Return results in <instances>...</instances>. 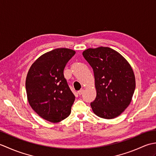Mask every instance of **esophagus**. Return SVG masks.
<instances>
[{"instance_id":"esophagus-1","label":"esophagus","mask_w":156,"mask_h":156,"mask_svg":"<svg viewBox=\"0 0 156 156\" xmlns=\"http://www.w3.org/2000/svg\"><path fill=\"white\" fill-rule=\"evenodd\" d=\"M84 91V89H81V90L78 91V94L79 95H81V94H82V93H83Z\"/></svg>"}]
</instances>
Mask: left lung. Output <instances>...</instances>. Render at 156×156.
Returning a JSON list of instances; mask_svg holds the SVG:
<instances>
[{"instance_id": "8db88e82", "label": "left lung", "mask_w": 156, "mask_h": 156, "mask_svg": "<svg viewBox=\"0 0 156 156\" xmlns=\"http://www.w3.org/2000/svg\"><path fill=\"white\" fill-rule=\"evenodd\" d=\"M93 69L97 97L90 106L94 113L106 119L117 117L130 105L135 88L131 65L123 56L108 47L82 52Z\"/></svg>"}]
</instances>
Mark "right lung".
Returning a JSON list of instances; mask_svg holds the SVG:
<instances>
[{"label": "right lung", "instance_id": "obj_1", "mask_svg": "<svg viewBox=\"0 0 156 156\" xmlns=\"http://www.w3.org/2000/svg\"><path fill=\"white\" fill-rule=\"evenodd\" d=\"M76 54L68 48L45 53L29 69L25 87L29 104L45 120L58 122L71 112L75 96L64 76L66 64Z\"/></svg>", "mask_w": 156, "mask_h": 156}]
</instances>
